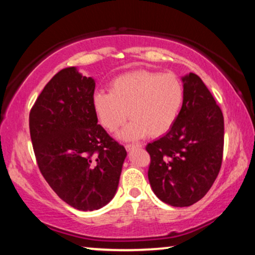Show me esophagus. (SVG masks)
<instances>
[{
  "instance_id": "34e87169",
  "label": "esophagus",
  "mask_w": 255,
  "mask_h": 255,
  "mask_svg": "<svg viewBox=\"0 0 255 255\" xmlns=\"http://www.w3.org/2000/svg\"><path fill=\"white\" fill-rule=\"evenodd\" d=\"M126 147V149H127V150H131V149H134V148H142V144H131V143H127L125 145Z\"/></svg>"
}]
</instances>
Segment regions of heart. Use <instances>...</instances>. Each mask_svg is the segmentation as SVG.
I'll use <instances>...</instances> for the list:
<instances>
[{"label": "heart", "mask_w": 255, "mask_h": 255, "mask_svg": "<svg viewBox=\"0 0 255 255\" xmlns=\"http://www.w3.org/2000/svg\"><path fill=\"white\" fill-rule=\"evenodd\" d=\"M184 103V86L174 73L137 70L112 80L110 93L98 92L93 107L100 124L108 131L118 130L128 113L133 119L119 136L137 140L157 137L170 130Z\"/></svg>", "instance_id": "heart-1"}]
</instances>
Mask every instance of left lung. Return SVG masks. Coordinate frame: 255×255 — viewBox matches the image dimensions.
Segmentation results:
<instances>
[{
	"label": "left lung",
	"instance_id": "obj_1",
	"mask_svg": "<svg viewBox=\"0 0 255 255\" xmlns=\"http://www.w3.org/2000/svg\"><path fill=\"white\" fill-rule=\"evenodd\" d=\"M184 103L164 136L148 143V178L152 191L171 206L202 199L219 174L224 151V117L209 88L195 73L183 77Z\"/></svg>",
	"mask_w": 255,
	"mask_h": 255
}]
</instances>
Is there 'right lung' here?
Returning <instances> with one entry per match:
<instances>
[{"label":"right lung","instance_id":"1","mask_svg":"<svg viewBox=\"0 0 255 255\" xmlns=\"http://www.w3.org/2000/svg\"><path fill=\"white\" fill-rule=\"evenodd\" d=\"M94 88L92 78L66 67L45 85L29 115L43 177L60 199L81 211L111 202L127 156L124 145L98 125Z\"/></svg>","mask_w":255,"mask_h":255}]
</instances>
